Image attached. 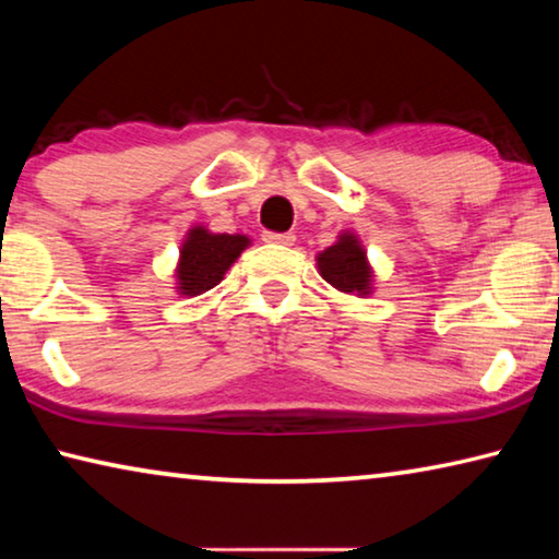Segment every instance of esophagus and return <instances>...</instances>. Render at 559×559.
Instances as JSON below:
<instances>
[{"label": "esophagus", "mask_w": 559, "mask_h": 559, "mask_svg": "<svg viewBox=\"0 0 559 559\" xmlns=\"http://www.w3.org/2000/svg\"><path fill=\"white\" fill-rule=\"evenodd\" d=\"M263 241L266 243H278V246H290L293 241H296V236H293L290 231H263Z\"/></svg>", "instance_id": "1"}]
</instances>
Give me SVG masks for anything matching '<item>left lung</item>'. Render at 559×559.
I'll use <instances>...</instances> for the list:
<instances>
[{"label":"left lung","mask_w":559,"mask_h":559,"mask_svg":"<svg viewBox=\"0 0 559 559\" xmlns=\"http://www.w3.org/2000/svg\"><path fill=\"white\" fill-rule=\"evenodd\" d=\"M316 261L320 276L333 288L347 293V296H372L374 271L357 234L343 231L333 246L318 253Z\"/></svg>","instance_id":"left-lung-1"}]
</instances>
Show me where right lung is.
Listing matches in <instances>:
<instances>
[{
	"label": "right lung",
	"mask_w": 559,
	"mask_h": 559,
	"mask_svg": "<svg viewBox=\"0 0 559 559\" xmlns=\"http://www.w3.org/2000/svg\"><path fill=\"white\" fill-rule=\"evenodd\" d=\"M246 246H251V239L243 234H214L206 226H192L179 246L175 269L179 296H202L222 283L224 273L234 266Z\"/></svg>",
	"instance_id": "add662e5"
}]
</instances>
